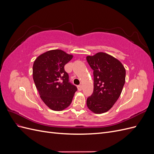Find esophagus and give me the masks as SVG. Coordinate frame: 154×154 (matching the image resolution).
Listing matches in <instances>:
<instances>
[{"label": "esophagus", "mask_w": 154, "mask_h": 154, "mask_svg": "<svg viewBox=\"0 0 154 154\" xmlns=\"http://www.w3.org/2000/svg\"><path fill=\"white\" fill-rule=\"evenodd\" d=\"M78 90L79 91H81L82 90V85H78Z\"/></svg>", "instance_id": "esophagus-1"}]
</instances>
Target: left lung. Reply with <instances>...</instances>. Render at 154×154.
<instances>
[{
  "label": "left lung",
  "instance_id": "left-lung-1",
  "mask_svg": "<svg viewBox=\"0 0 154 154\" xmlns=\"http://www.w3.org/2000/svg\"><path fill=\"white\" fill-rule=\"evenodd\" d=\"M93 70L94 91L87 100L88 109L95 114L109 110L120 96L125 83L126 71L118 59L105 53L87 57Z\"/></svg>",
  "mask_w": 154,
  "mask_h": 154
}]
</instances>
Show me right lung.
Instances as JSON below:
<instances>
[{
    "label": "right lung",
    "instance_id": "right-lung-1",
    "mask_svg": "<svg viewBox=\"0 0 154 154\" xmlns=\"http://www.w3.org/2000/svg\"><path fill=\"white\" fill-rule=\"evenodd\" d=\"M72 57L62 50L54 49L40 54L34 62L32 77L36 87L42 100L53 110L66 109L77 91L64 69Z\"/></svg>",
    "mask_w": 154,
    "mask_h": 154
}]
</instances>
